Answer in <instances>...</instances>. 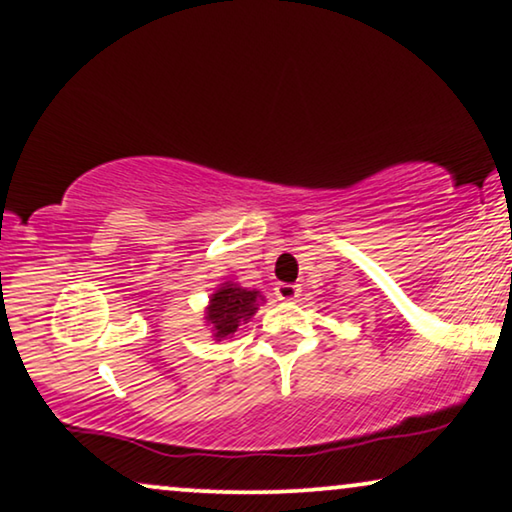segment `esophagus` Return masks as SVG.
I'll return each mask as SVG.
<instances>
[{
    "label": "esophagus",
    "instance_id": "34e87169",
    "mask_svg": "<svg viewBox=\"0 0 512 512\" xmlns=\"http://www.w3.org/2000/svg\"><path fill=\"white\" fill-rule=\"evenodd\" d=\"M274 293H277L279 300H295L300 295V286L298 284H277Z\"/></svg>",
    "mask_w": 512,
    "mask_h": 512
}]
</instances>
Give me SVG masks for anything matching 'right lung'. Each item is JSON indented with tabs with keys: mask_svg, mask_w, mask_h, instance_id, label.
<instances>
[{
	"mask_svg": "<svg viewBox=\"0 0 512 512\" xmlns=\"http://www.w3.org/2000/svg\"><path fill=\"white\" fill-rule=\"evenodd\" d=\"M261 300V291H249V288L231 284V281L221 284L212 293L210 305L205 309V321L212 328V337L217 342L231 337L242 321L247 323L256 314Z\"/></svg>",
	"mask_w": 512,
	"mask_h": 512,
	"instance_id": "right-lung-1",
	"label": "right lung"
}]
</instances>
